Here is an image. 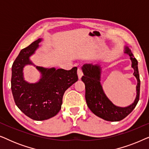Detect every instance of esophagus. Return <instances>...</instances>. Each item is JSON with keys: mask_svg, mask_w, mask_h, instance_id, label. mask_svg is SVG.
I'll list each match as a JSON object with an SVG mask.
<instances>
[{"mask_svg": "<svg viewBox=\"0 0 149 149\" xmlns=\"http://www.w3.org/2000/svg\"><path fill=\"white\" fill-rule=\"evenodd\" d=\"M77 74H78L79 79H81L83 76V71L81 68H78V70H77Z\"/></svg>", "mask_w": 149, "mask_h": 149, "instance_id": "esophagus-1", "label": "esophagus"}]
</instances>
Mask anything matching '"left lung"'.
Segmentation results:
<instances>
[{
	"mask_svg": "<svg viewBox=\"0 0 149 149\" xmlns=\"http://www.w3.org/2000/svg\"><path fill=\"white\" fill-rule=\"evenodd\" d=\"M124 53L129 55L134 69L133 75L137 80L136 95L134 102L125 107H118L107 96L101 84L102 67L100 64H85L81 67L83 76L81 80L85 85V100L87 107L97 117L108 121H119L127 117L134 109L140 97V81L138 72V61L134 57L131 49L124 46Z\"/></svg>",
	"mask_w": 149,
	"mask_h": 149,
	"instance_id": "8db88e82",
	"label": "left lung"
}]
</instances>
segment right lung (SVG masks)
Masks as SVG:
<instances>
[{
	"instance_id": "1",
	"label": "right lung",
	"mask_w": 149,
	"mask_h": 149,
	"mask_svg": "<svg viewBox=\"0 0 149 149\" xmlns=\"http://www.w3.org/2000/svg\"><path fill=\"white\" fill-rule=\"evenodd\" d=\"M42 38L23 49L12 66L11 91L15 104L22 113L36 121L50 119L60 111L64 93L78 81L77 68L70 70L38 66L30 57L39 48ZM27 65L36 67L41 73L37 82L29 83L24 79L23 68Z\"/></svg>"
}]
</instances>
